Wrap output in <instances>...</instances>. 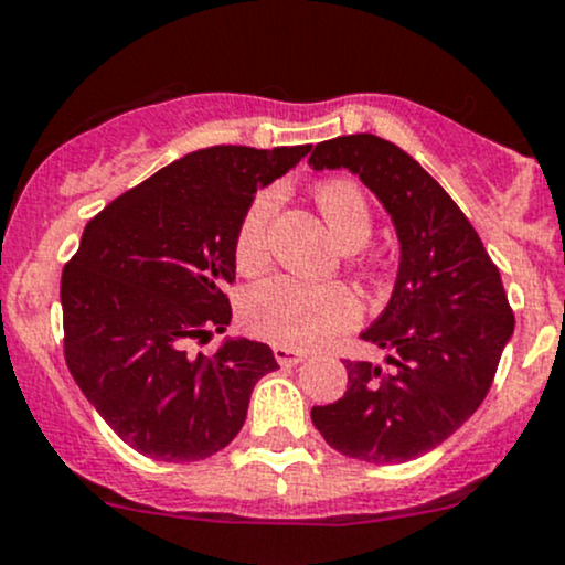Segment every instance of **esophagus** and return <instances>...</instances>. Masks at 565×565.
Instances as JSON below:
<instances>
[{
    "label": "esophagus",
    "mask_w": 565,
    "mask_h": 565,
    "mask_svg": "<svg viewBox=\"0 0 565 565\" xmlns=\"http://www.w3.org/2000/svg\"><path fill=\"white\" fill-rule=\"evenodd\" d=\"M273 356H276V362L281 364V367H295V364H300L308 353L287 349V345H276V349H273Z\"/></svg>",
    "instance_id": "1"
}]
</instances>
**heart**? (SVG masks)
Returning a JSON list of instances; mask_svg holds the SVG:
<instances>
[{"mask_svg": "<svg viewBox=\"0 0 565 565\" xmlns=\"http://www.w3.org/2000/svg\"><path fill=\"white\" fill-rule=\"evenodd\" d=\"M278 192L265 190L246 206L235 227L233 257L238 270L254 273L268 263V227L276 212ZM332 238L343 249H362L373 235V212L359 184L332 179L316 190ZM362 316L359 297L343 284H311L292 276H270L246 289L241 300L244 327L268 343L287 349H311L332 334L349 330Z\"/></svg>", "mask_w": 565, "mask_h": 565, "instance_id": "1", "label": "heart"}]
</instances>
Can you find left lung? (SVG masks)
Wrapping results in <instances>:
<instances>
[{
  "label": "left lung",
  "mask_w": 565,
  "mask_h": 565,
  "mask_svg": "<svg viewBox=\"0 0 565 565\" xmlns=\"http://www.w3.org/2000/svg\"><path fill=\"white\" fill-rule=\"evenodd\" d=\"M308 166L356 173L399 238L392 300L359 334L386 349L392 367L345 359L349 388L313 407V426L349 458L411 461L445 443L486 399L514 330L504 284L454 198L392 141L338 136L316 145Z\"/></svg>",
  "instance_id": "8db88e82"
}]
</instances>
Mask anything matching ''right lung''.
<instances>
[{"label": "right lung", "mask_w": 565, "mask_h": 565, "mask_svg": "<svg viewBox=\"0 0 565 565\" xmlns=\"http://www.w3.org/2000/svg\"><path fill=\"white\" fill-rule=\"evenodd\" d=\"M311 145H220L173 160L85 225L61 276L64 356L79 392L139 454L184 463L241 431L254 383L278 367L265 343L227 338L222 289L235 281L233 238L254 192L295 169Z\"/></svg>", "instance_id": "add662e5"}]
</instances>
